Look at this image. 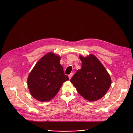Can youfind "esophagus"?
Listing matches in <instances>:
<instances>
[{
  "label": "esophagus",
  "mask_w": 133,
  "mask_h": 133,
  "mask_svg": "<svg viewBox=\"0 0 133 133\" xmlns=\"http://www.w3.org/2000/svg\"><path fill=\"white\" fill-rule=\"evenodd\" d=\"M72 75H73V74L71 72V73H70V74L68 75V77H69V79H71V78L72 76Z\"/></svg>",
  "instance_id": "1"
}]
</instances>
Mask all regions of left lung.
<instances>
[{
  "label": "left lung",
  "mask_w": 133,
  "mask_h": 133,
  "mask_svg": "<svg viewBox=\"0 0 133 133\" xmlns=\"http://www.w3.org/2000/svg\"><path fill=\"white\" fill-rule=\"evenodd\" d=\"M79 57L82 68L77 70L70 82L84 98L91 102L97 101L109 89L111 83L110 76L95 56Z\"/></svg>",
  "instance_id": "8db88e82"
}]
</instances>
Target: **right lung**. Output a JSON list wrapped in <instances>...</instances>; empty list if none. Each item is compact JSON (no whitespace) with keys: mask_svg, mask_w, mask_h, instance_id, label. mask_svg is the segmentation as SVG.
Wrapping results in <instances>:
<instances>
[{"mask_svg":"<svg viewBox=\"0 0 133 133\" xmlns=\"http://www.w3.org/2000/svg\"><path fill=\"white\" fill-rule=\"evenodd\" d=\"M60 60L59 56L49 52L36 64L27 80L34 98L41 102L50 101L59 91L63 83L69 80Z\"/></svg>","mask_w":133,"mask_h":133,"instance_id":"add662e5","label":"right lung"}]
</instances>
